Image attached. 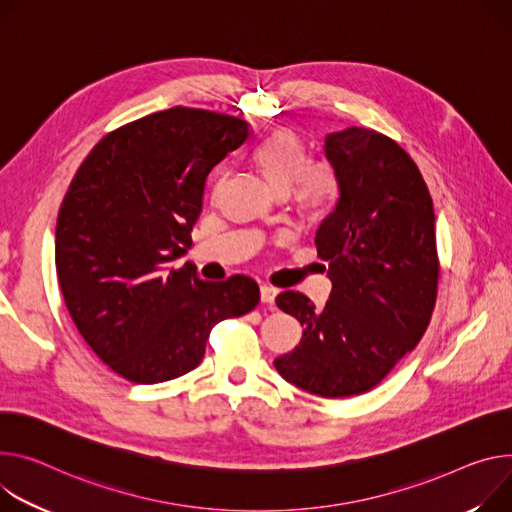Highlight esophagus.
Returning a JSON list of instances; mask_svg holds the SVG:
<instances>
[{
	"label": "esophagus",
	"mask_w": 512,
	"mask_h": 512,
	"mask_svg": "<svg viewBox=\"0 0 512 512\" xmlns=\"http://www.w3.org/2000/svg\"><path fill=\"white\" fill-rule=\"evenodd\" d=\"M275 296H277V290L271 288V286H261V302L267 304V306H273L275 304Z\"/></svg>",
	"instance_id": "obj_1"
}]
</instances>
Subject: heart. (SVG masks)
Masks as SVG:
<instances>
[{"label": "heart", "instance_id": "obj_1", "mask_svg": "<svg viewBox=\"0 0 512 512\" xmlns=\"http://www.w3.org/2000/svg\"><path fill=\"white\" fill-rule=\"evenodd\" d=\"M251 161L273 192L290 196L304 222L316 224L331 214L339 192L337 175L329 163L308 161L306 143L296 132L273 130L253 149Z\"/></svg>", "mask_w": 512, "mask_h": 512}]
</instances>
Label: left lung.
<instances>
[{"label": "left lung", "mask_w": 512, "mask_h": 512, "mask_svg": "<svg viewBox=\"0 0 512 512\" xmlns=\"http://www.w3.org/2000/svg\"><path fill=\"white\" fill-rule=\"evenodd\" d=\"M324 151L339 202L316 232V249L329 261L333 292L322 310L294 290L277 296L304 333L273 363L310 394L345 398L376 388L423 339L441 263L429 188L396 141L353 126L329 134Z\"/></svg>", "instance_id": "obj_1"}]
</instances>
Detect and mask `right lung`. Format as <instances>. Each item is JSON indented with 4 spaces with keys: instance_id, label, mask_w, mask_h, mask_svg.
<instances>
[{
    "instance_id": "obj_1",
    "label": "right lung",
    "mask_w": 512,
    "mask_h": 512,
    "mask_svg": "<svg viewBox=\"0 0 512 512\" xmlns=\"http://www.w3.org/2000/svg\"><path fill=\"white\" fill-rule=\"evenodd\" d=\"M249 138L241 118L175 106L108 132L71 179L59 286L85 343L124 380L188 374L214 324L259 304L247 275L204 282L192 263L173 267L192 247L210 171Z\"/></svg>"
}]
</instances>
